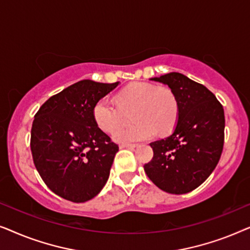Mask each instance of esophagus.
<instances>
[{"mask_svg":"<svg viewBox=\"0 0 250 250\" xmlns=\"http://www.w3.org/2000/svg\"><path fill=\"white\" fill-rule=\"evenodd\" d=\"M135 146H138L136 143H122L119 148H135Z\"/></svg>","mask_w":250,"mask_h":250,"instance_id":"34e87169","label":"esophagus"}]
</instances>
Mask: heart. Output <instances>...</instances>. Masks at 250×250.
Instances as JSON below:
<instances>
[{
	"mask_svg": "<svg viewBox=\"0 0 250 250\" xmlns=\"http://www.w3.org/2000/svg\"><path fill=\"white\" fill-rule=\"evenodd\" d=\"M115 104L100 99L93 105L92 116L97 127L110 134L120 122L121 112L133 110L131 121L135 124L115 129L114 139L118 142L142 141L156 133L167 134L179 119V101L174 92L146 82H134L122 88L115 95Z\"/></svg>",
	"mask_w": 250,
	"mask_h": 250,
	"instance_id": "b5f03b06",
	"label": "heart"
}]
</instances>
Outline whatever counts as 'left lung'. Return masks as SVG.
Returning a JSON list of instances; mask_svg holds the SVG:
<instances>
[{"label": "left lung", "instance_id": "1", "mask_svg": "<svg viewBox=\"0 0 250 250\" xmlns=\"http://www.w3.org/2000/svg\"><path fill=\"white\" fill-rule=\"evenodd\" d=\"M152 81L166 84L179 101V119L168 138L151 142L145 172L159 189L183 194L197 189L216 167L224 145V110L203 84L169 73Z\"/></svg>", "mask_w": 250, "mask_h": 250}]
</instances>
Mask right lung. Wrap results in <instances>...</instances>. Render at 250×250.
<instances>
[{"instance_id": "right-lung-1", "label": "right lung", "mask_w": 250, "mask_h": 250, "mask_svg": "<svg viewBox=\"0 0 250 250\" xmlns=\"http://www.w3.org/2000/svg\"><path fill=\"white\" fill-rule=\"evenodd\" d=\"M117 85L80 81L36 112L30 133L34 165L47 188L63 199L85 203L107 183L118 146L97 127L92 109Z\"/></svg>"}]
</instances>
